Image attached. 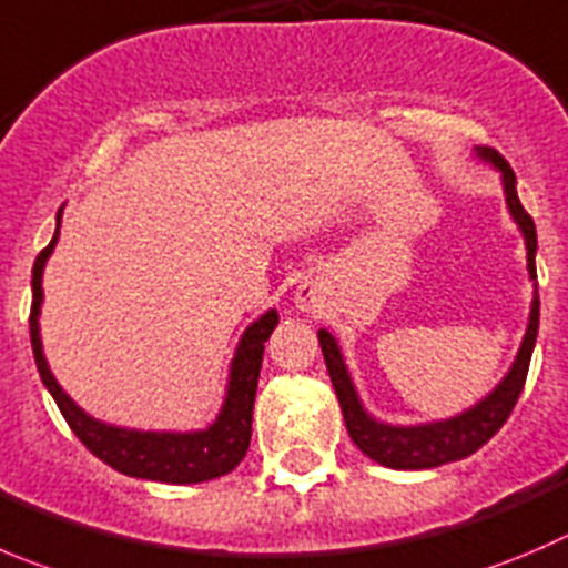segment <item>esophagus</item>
<instances>
[{"label": "esophagus", "mask_w": 568, "mask_h": 568, "mask_svg": "<svg viewBox=\"0 0 568 568\" xmlns=\"http://www.w3.org/2000/svg\"><path fill=\"white\" fill-rule=\"evenodd\" d=\"M295 304H298V310H312V306H315V295H312V290L301 287L298 295H295Z\"/></svg>", "instance_id": "34e87169"}]
</instances>
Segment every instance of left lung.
I'll return each instance as SVG.
<instances>
[{
	"instance_id": "1",
	"label": "left lung",
	"mask_w": 568,
	"mask_h": 568,
	"mask_svg": "<svg viewBox=\"0 0 568 568\" xmlns=\"http://www.w3.org/2000/svg\"><path fill=\"white\" fill-rule=\"evenodd\" d=\"M477 159L485 164L496 166L501 175V189H505L507 209H510L513 223L524 234V247H527V273H530L532 287V304H530V323L524 332L521 348H518L516 359H513L510 371L505 379L494 387L485 398H479L474 407L463 409V413L452 415L443 420H429V424H413V426H396L376 420L368 409L362 407L359 393H356L354 382H351L348 365L343 359L337 339L332 332L321 328L317 339H321L323 359H326L328 376H332L334 393L339 398V409H343L345 429H348L351 440L359 446L362 455H368L379 466L398 468V471H420V468H437L443 463H455L463 457L474 455L479 446L490 440L496 432L501 429L507 418H510L513 407H516L521 387L527 382V368H530V356L536 348L538 337V315H541V301H538V284H536V251L538 236L536 223L527 212H524L521 200L516 192V175H513L510 164L501 159L496 150L477 148Z\"/></svg>"
}]
</instances>
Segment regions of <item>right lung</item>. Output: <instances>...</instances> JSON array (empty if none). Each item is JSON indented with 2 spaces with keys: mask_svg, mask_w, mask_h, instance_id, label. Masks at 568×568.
Returning a JSON list of instances; mask_svg holds the SVG:
<instances>
[{
  "mask_svg": "<svg viewBox=\"0 0 568 568\" xmlns=\"http://www.w3.org/2000/svg\"><path fill=\"white\" fill-rule=\"evenodd\" d=\"M63 206L58 209V229L50 245L38 253L32 264V310H30V343L32 356H36L38 374L44 382L47 390L55 398L58 409L63 413L67 424L72 426L74 435L83 440L85 449L94 457H100L105 466L116 468L119 474L139 479H155V483L170 485H194L209 483L223 474L234 471L245 457L251 446V424H253V402H256L258 371H262L264 343L270 339L273 328L278 326V312H264L258 321L242 334L240 345L231 359L229 387H225L223 407L220 415L206 426L194 432H144V429H125L113 426L105 420H97L85 413L83 407L72 402L52 376L47 365L44 345H41V304H44V267L47 258L52 256L58 245V231H61Z\"/></svg>",
  "mask_w": 568,
  "mask_h": 568,
  "instance_id": "add662e5",
  "label": "right lung"
}]
</instances>
